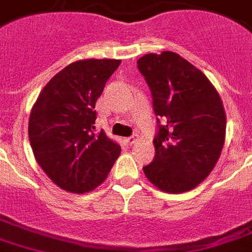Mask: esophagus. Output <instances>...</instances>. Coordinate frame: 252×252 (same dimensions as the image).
<instances>
[{
  "mask_svg": "<svg viewBox=\"0 0 252 252\" xmlns=\"http://www.w3.org/2000/svg\"><path fill=\"white\" fill-rule=\"evenodd\" d=\"M136 140H138V139L135 138V136H130V138L125 139V141H126L127 144H134V143H136Z\"/></svg>",
  "mask_w": 252,
  "mask_h": 252,
  "instance_id": "1",
  "label": "esophagus"
}]
</instances>
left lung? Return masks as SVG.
<instances>
[{"instance_id":"obj_1","label":"left lung","mask_w":252,"mask_h":252,"mask_svg":"<svg viewBox=\"0 0 252 252\" xmlns=\"http://www.w3.org/2000/svg\"><path fill=\"white\" fill-rule=\"evenodd\" d=\"M138 68L152 91L159 131L156 155L143 167L162 192H188L215 167L225 141L226 117L219 93L205 74L171 51L147 54Z\"/></svg>"}]
</instances>
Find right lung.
<instances>
[{"instance_id":"1","label":"right lung","mask_w":252,"mask_h":252,"mask_svg":"<svg viewBox=\"0 0 252 252\" xmlns=\"http://www.w3.org/2000/svg\"><path fill=\"white\" fill-rule=\"evenodd\" d=\"M121 64L117 59L77 60L42 89L29 114L33 155L50 180L70 193L91 192L107 179L121 147L95 134V103Z\"/></svg>"}]
</instances>
